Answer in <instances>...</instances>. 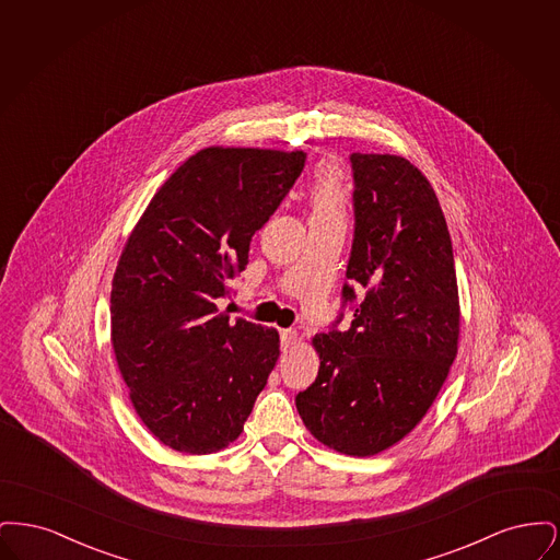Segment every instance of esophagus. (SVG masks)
<instances>
[{
  "label": "esophagus",
  "mask_w": 560,
  "mask_h": 560,
  "mask_svg": "<svg viewBox=\"0 0 560 560\" xmlns=\"http://www.w3.org/2000/svg\"><path fill=\"white\" fill-rule=\"evenodd\" d=\"M298 342V334L293 329H283L281 331V347L283 350H290Z\"/></svg>",
  "instance_id": "34e87169"
}]
</instances>
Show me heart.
I'll return each mask as SVG.
<instances>
[{"label":"heart","mask_w":560,"mask_h":560,"mask_svg":"<svg viewBox=\"0 0 560 560\" xmlns=\"http://www.w3.org/2000/svg\"><path fill=\"white\" fill-rule=\"evenodd\" d=\"M308 199H311V224L347 220V185L342 180V174L334 165H323L317 172Z\"/></svg>","instance_id":"b5f03b06"}]
</instances>
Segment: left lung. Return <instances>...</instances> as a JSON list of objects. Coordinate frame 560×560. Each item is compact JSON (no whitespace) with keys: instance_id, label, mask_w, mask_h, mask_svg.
Masks as SVG:
<instances>
[{"instance_id":"left-lung-1","label":"left lung","mask_w":560,"mask_h":560,"mask_svg":"<svg viewBox=\"0 0 560 560\" xmlns=\"http://www.w3.org/2000/svg\"><path fill=\"white\" fill-rule=\"evenodd\" d=\"M354 241L347 331L313 338L317 380L295 397L306 430L370 457L402 441L441 393L459 340L452 237L427 176L399 155L352 153Z\"/></svg>"}]
</instances>
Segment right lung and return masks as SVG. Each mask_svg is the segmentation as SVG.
Returning <instances> with one entry per match:
<instances>
[{"instance_id":"right-lung-1","label":"right lung","mask_w":560,"mask_h":560,"mask_svg":"<svg viewBox=\"0 0 560 560\" xmlns=\"http://www.w3.org/2000/svg\"><path fill=\"white\" fill-rule=\"evenodd\" d=\"M302 151L208 147L153 195L110 283V345L133 411L174 452L240 439L279 359V331L215 300L304 167Z\"/></svg>"}]
</instances>
